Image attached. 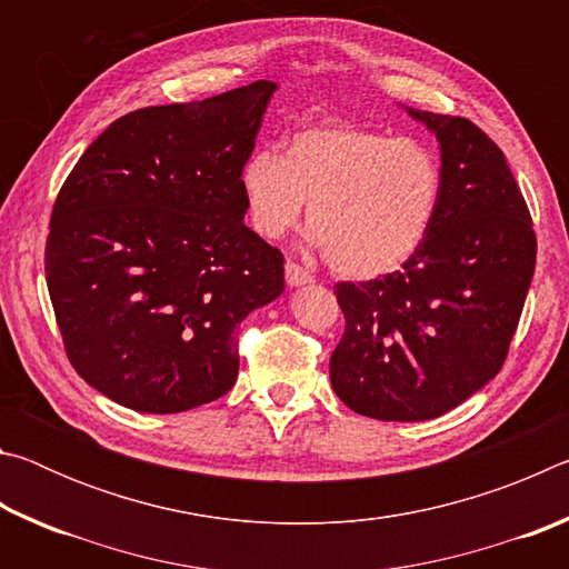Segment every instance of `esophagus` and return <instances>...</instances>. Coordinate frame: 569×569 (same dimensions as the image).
<instances>
[{
	"label": "esophagus",
	"mask_w": 569,
	"mask_h": 569,
	"mask_svg": "<svg viewBox=\"0 0 569 569\" xmlns=\"http://www.w3.org/2000/svg\"><path fill=\"white\" fill-rule=\"evenodd\" d=\"M286 283L288 286H308V283H313V276L308 273L303 266L288 261L286 263Z\"/></svg>",
	"instance_id": "esophagus-1"
}]
</instances>
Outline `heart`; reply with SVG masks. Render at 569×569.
Segmentation results:
<instances>
[{"mask_svg":"<svg viewBox=\"0 0 569 569\" xmlns=\"http://www.w3.org/2000/svg\"><path fill=\"white\" fill-rule=\"evenodd\" d=\"M441 190V162L427 142L349 122L298 128L286 152L258 148L240 168L256 233L281 238L308 203V243L349 278L399 271L435 226Z\"/></svg>","mask_w":569,"mask_h":569,"instance_id":"1","label":"heart"}]
</instances>
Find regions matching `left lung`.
I'll return each mask as SVG.
<instances>
[{"label":"left lung","instance_id":"1","mask_svg":"<svg viewBox=\"0 0 569 569\" xmlns=\"http://www.w3.org/2000/svg\"><path fill=\"white\" fill-rule=\"evenodd\" d=\"M407 112L439 140L435 226L401 271L336 283L346 331L331 353V387L381 421L441 417L497 377L537 258L505 152L467 118Z\"/></svg>","mask_w":569,"mask_h":569}]
</instances>
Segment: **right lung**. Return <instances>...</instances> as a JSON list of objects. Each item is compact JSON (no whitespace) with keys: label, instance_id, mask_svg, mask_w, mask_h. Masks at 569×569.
<instances>
[{"label":"right lung","instance_id":"right-lung-1","mask_svg":"<svg viewBox=\"0 0 569 569\" xmlns=\"http://www.w3.org/2000/svg\"><path fill=\"white\" fill-rule=\"evenodd\" d=\"M276 82L114 120L67 176L44 273L67 359L146 413L216 401L236 329L283 293V256L243 223L240 168Z\"/></svg>","mask_w":569,"mask_h":569}]
</instances>
